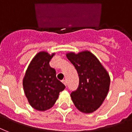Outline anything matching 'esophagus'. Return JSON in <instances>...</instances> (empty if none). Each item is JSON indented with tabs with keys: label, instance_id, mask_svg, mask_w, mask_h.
Here are the masks:
<instances>
[{
	"label": "esophagus",
	"instance_id": "1",
	"mask_svg": "<svg viewBox=\"0 0 132 132\" xmlns=\"http://www.w3.org/2000/svg\"><path fill=\"white\" fill-rule=\"evenodd\" d=\"M62 82L63 83V84H64L65 86H66V85H67V82H66V80H62Z\"/></svg>",
	"mask_w": 132,
	"mask_h": 132
}]
</instances>
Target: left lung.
Wrapping results in <instances>:
<instances>
[{
  "instance_id": "1",
  "label": "left lung",
  "mask_w": 132,
  "mask_h": 132,
  "mask_svg": "<svg viewBox=\"0 0 132 132\" xmlns=\"http://www.w3.org/2000/svg\"><path fill=\"white\" fill-rule=\"evenodd\" d=\"M66 57L76 68L79 78V86L70 96L73 103L84 113L96 111L106 98L110 78L101 62L88 51L66 54Z\"/></svg>"
}]
</instances>
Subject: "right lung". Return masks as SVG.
<instances>
[{
  "instance_id": "obj_1",
  "label": "right lung",
  "mask_w": 132,
  "mask_h": 132,
  "mask_svg": "<svg viewBox=\"0 0 132 132\" xmlns=\"http://www.w3.org/2000/svg\"><path fill=\"white\" fill-rule=\"evenodd\" d=\"M55 53L39 52L28 66L23 79V88L29 104L38 111L53 106L65 86L56 77V72L49 65Z\"/></svg>"
}]
</instances>
